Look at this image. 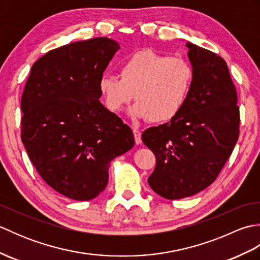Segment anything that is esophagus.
I'll use <instances>...</instances> for the list:
<instances>
[{
    "instance_id": "1",
    "label": "esophagus",
    "mask_w": 260,
    "mask_h": 260,
    "mask_svg": "<svg viewBox=\"0 0 260 260\" xmlns=\"http://www.w3.org/2000/svg\"><path fill=\"white\" fill-rule=\"evenodd\" d=\"M133 134H134V137H135V143L136 144H141L142 143V133L141 131L139 129H133Z\"/></svg>"
}]
</instances>
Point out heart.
Segmentation results:
<instances>
[{
    "mask_svg": "<svg viewBox=\"0 0 260 260\" xmlns=\"http://www.w3.org/2000/svg\"><path fill=\"white\" fill-rule=\"evenodd\" d=\"M118 75L99 79L105 106L119 113L134 98L131 113L153 123L173 119L183 109L193 81V70L182 58L170 57L152 49L134 52L120 64Z\"/></svg>",
    "mask_w": 260,
    "mask_h": 260,
    "instance_id": "obj_1",
    "label": "heart"
}]
</instances>
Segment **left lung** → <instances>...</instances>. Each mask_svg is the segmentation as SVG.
Here are the masks:
<instances>
[{
  "instance_id": "left-lung-1",
  "label": "left lung",
  "mask_w": 260,
  "mask_h": 260,
  "mask_svg": "<svg viewBox=\"0 0 260 260\" xmlns=\"http://www.w3.org/2000/svg\"><path fill=\"white\" fill-rule=\"evenodd\" d=\"M186 47L193 81L183 109L142 134L156 158L148 184L169 200L191 197L211 184L239 137L238 98L227 63L191 42Z\"/></svg>"
}]
</instances>
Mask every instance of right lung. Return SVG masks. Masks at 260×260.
I'll list each match as a JSON object with an SVG mask.
<instances>
[{
    "label": "right lung",
    "instance_id": "right-lung-1",
    "mask_svg": "<svg viewBox=\"0 0 260 260\" xmlns=\"http://www.w3.org/2000/svg\"><path fill=\"white\" fill-rule=\"evenodd\" d=\"M119 45L109 38L73 42L33 63L21 98V140L43 181L60 194L88 201L108 183L115 157L134 135L99 102V79Z\"/></svg>",
    "mask_w": 260,
    "mask_h": 260
}]
</instances>
